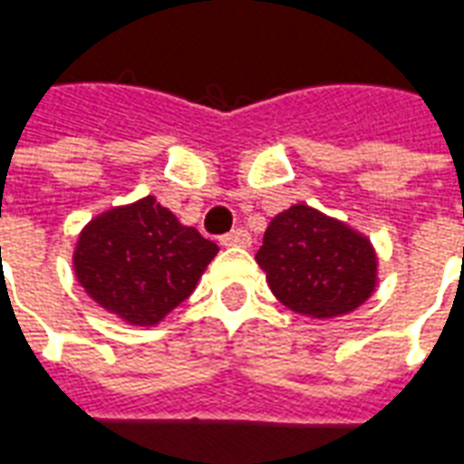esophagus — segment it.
Here are the masks:
<instances>
[{"label":"esophagus","mask_w":464,"mask_h":464,"mask_svg":"<svg viewBox=\"0 0 464 464\" xmlns=\"http://www.w3.org/2000/svg\"><path fill=\"white\" fill-rule=\"evenodd\" d=\"M222 246H249L251 237L246 229H232L229 235L220 237Z\"/></svg>","instance_id":"34e87169"}]
</instances>
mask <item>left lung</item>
<instances>
[{
	"instance_id": "8db88e82",
	"label": "left lung",
	"mask_w": 464,
	"mask_h": 464,
	"mask_svg": "<svg viewBox=\"0 0 464 464\" xmlns=\"http://www.w3.org/2000/svg\"><path fill=\"white\" fill-rule=\"evenodd\" d=\"M256 261L273 295L303 317H343L378 288V251L368 237L304 203L273 218Z\"/></svg>"
}]
</instances>
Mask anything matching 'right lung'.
Segmentation results:
<instances>
[{
	"label": "right lung",
	"instance_id": "add662e5",
	"mask_svg": "<svg viewBox=\"0 0 464 464\" xmlns=\"http://www.w3.org/2000/svg\"><path fill=\"white\" fill-rule=\"evenodd\" d=\"M218 251V244L145 196L86 222L72 266L79 285L103 310L132 326H154L191 295Z\"/></svg>",
	"mask_w": 464,
	"mask_h": 464
}]
</instances>
